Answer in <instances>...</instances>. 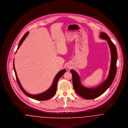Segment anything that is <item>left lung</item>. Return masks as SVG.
Segmentation results:
<instances>
[{
    "label": "left lung",
    "instance_id": "obj_1",
    "mask_svg": "<svg viewBox=\"0 0 128 128\" xmlns=\"http://www.w3.org/2000/svg\"><path fill=\"white\" fill-rule=\"evenodd\" d=\"M100 37L102 39L107 40L110 48L111 54L110 72L106 81L97 87L91 88H87L84 87L81 84L79 76L78 73L73 70H70V72L72 74V81L74 90L80 96L87 100L93 99L103 94L112 84L116 72L118 54L116 47L106 33L101 32Z\"/></svg>",
    "mask_w": 128,
    "mask_h": 128
}]
</instances>
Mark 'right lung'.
Returning <instances> with one entry per match:
<instances>
[{"instance_id":"add662e5","label":"right lung","mask_w":128,"mask_h":128,"mask_svg":"<svg viewBox=\"0 0 128 128\" xmlns=\"http://www.w3.org/2000/svg\"><path fill=\"white\" fill-rule=\"evenodd\" d=\"M29 34V32H28L27 33H26V34H24V35L23 36V37L21 39L20 42H19V45H18V47L17 48V50L20 47L21 44H22V42L24 41V40H25L27 36V35ZM14 72H15V76H16V80L17 81V83H18V84L19 86V87L20 88V90H22V91L26 94V96H27L28 97L31 98H32V99H34L35 100H38V101H45V100H48L50 99L51 98H52L54 96L55 93H56V90H57V82H58V81L59 80V78H61V76L64 74L66 72V70L65 69L62 70L60 71L58 74H56V76H55V78H54V80L53 82V83H52V86L50 87V88L47 90V91L41 94H38V95H32V94H29L28 93H27V92H26L24 89L22 88V86H21L20 85V83L19 82V80H18V78L17 77V75L16 74V70H15V67H14Z\"/></svg>"}]
</instances>
